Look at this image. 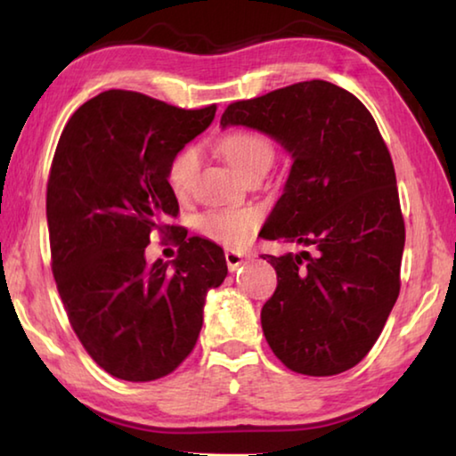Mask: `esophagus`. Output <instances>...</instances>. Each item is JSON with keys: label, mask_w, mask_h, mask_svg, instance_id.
I'll list each match as a JSON object with an SVG mask.
<instances>
[{"label": "esophagus", "mask_w": 456, "mask_h": 456, "mask_svg": "<svg viewBox=\"0 0 456 456\" xmlns=\"http://www.w3.org/2000/svg\"><path fill=\"white\" fill-rule=\"evenodd\" d=\"M225 261H227V267L229 272H235V269L241 267L245 261H247V256L241 251H235V249H227L225 251Z\"/></svg>", "instance_id": "1"}]
</instances>
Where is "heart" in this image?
Listing matches in <instances>:
<instances>
[{
  "label": "heart",
  "instance_id": "obj_1",
  "mask_svg": "<svg viewBox=\"0 0 456 456\" xmlns=\"http://www.w3.org/2000/svg\"><path fill=\"white\" fill-rule=\"evenodd\" d=\"M227 163L243 176L257 168H267L273 159V146L269 138L257 130L237 128L227 136H223L219 144ZM199 171V151L195 146H187L175 154L167 171V181L176 197H184L192 187L195 175ZM261 215L256 209H213L207 211L199 221V227L205 237L213 239L225 247H241L253 231L257 229Z\"/></svg>",
  "mask_w": 456,
  "mask_h": 456
}]
</instances>
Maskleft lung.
I'll list each match as a JSON object with an SVG mask.
<instances>
[{
  "label": "left lung",
  "instance_id": "8db88e82",
  "mask_svg": "<svg viewBox=\"0 0 456 456\" xmlns=\"http://www.w3.org/2000/svg\"><path fill=\"white\" fill-rule=\"evenodd\" d=\"M291 152L283 195L259 237L297 243L265 256L277 288L261 307L269 348L305 376L346 372L372 350L400 293L404 217L388 146L368 108L326 80L229 104Z\"/></svg>",
  "mask_w": 456,
  "mask_h": 456
}]
</instances>
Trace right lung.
I'll use <instances>...</instances> for the list:
<instances>
[{
    "mask_svg": "<svg viewBox=\"0 0 456 456\" xmlns=\"http://www.w3.org/2000/svg\"><path fill=\"white\" fill-rule=\"evenodd\" d=\"M217 104L184 110L141 92L106 90L76 110L45 192L52 273L70 326L96 364L128 382L171 374L195 348L205 296L227 275L223 249L175 225L167 181L175 154L211 125ZM180 245L146 265L150 237Z\"/></svg>",
    "mask_w": 456,
    "mask_h": 456,
    "instance_id": "add662e5",
    "label": "right lung"
}]
</instances>
